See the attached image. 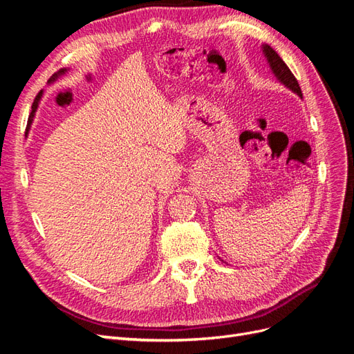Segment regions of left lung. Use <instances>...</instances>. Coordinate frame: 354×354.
<instances>
[{"label":"left lung","instance_id":"obj_1","mask_svg":"<svg viewBox=\"0 0 354 354\" xmlns=\"http://www.w3.org/2000/svg\"><path fill=\"white\" fill-rule=\"evenodd\" d=\"M261 50H263V55H264L267 63H269V68L276 77V80L279 81L282 85H285L286 88L295 93L298 97L303 99V93H301V88H299L298 81L295 80L292 72L289 71V68L286 66V63L281 59V56L277 55V53L269 44H261Z\"/></svg>","mask_w":354,"mask_h":354}]
</instances>
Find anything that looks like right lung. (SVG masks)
<instances>
[{
	"mask_svg": "<svg viewBox=\"0 0 354 354\" xmlns=\"http://www.w3.org/2000/svg\"><path fill=\"white\" fill-rule=\"evenodd\" d=\"M68 72H69V69H68V68H62V69H59V71H57L55 75H53V77L48 80V84L56 82L59 78L65 77V75H66ZM42 93H44V91H39V93H38V95H37V97H35V100H34V103H32V112H30V115H29V120H28V130H29V128H30L32 122H34L35 112H37V109H38V104H39V102H41Z\"/></svg>",
	"mask_w": 354,
	"mask_h": 354,
	"instance_id": "obj_1",
	"label": "right lung"
}]
</instances>
